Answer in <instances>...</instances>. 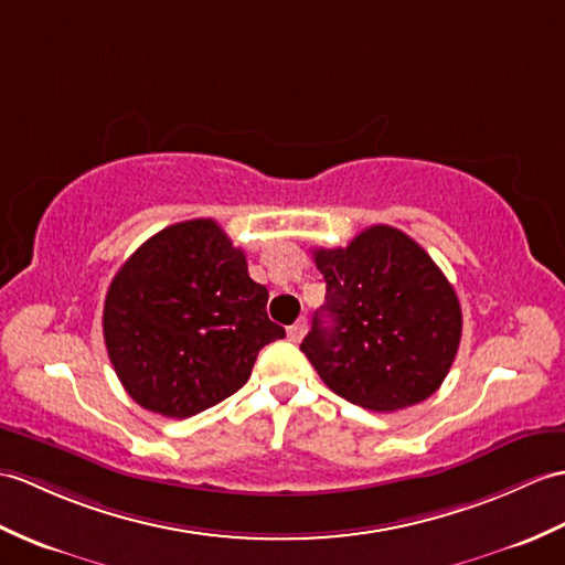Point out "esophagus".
<instances>
[{
  "label": "esophagus",
  "instance_id": "1",
  "mask_svg": "<svg viewBox=\"0 0 565 565\" xmlns=\"http://www.w3.org/2000/svg\"><path fill=\"white\" fill-rule=\"evenodd\" d=\"M306 330H308V322H306V318H300L291 327H288V339H291V342H300V339L306 337Z\"/></svg>",
  "mask_w": 565,
  "mask_h": 565
}]
</instances>
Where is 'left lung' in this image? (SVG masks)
I'll return each mask as SVG.
<instances>
[{
	"label": "left lung",
	"mask_w": 565,
	"mask_h": 565,
	"mask_svg": "<svg viewBox=\"0 0 565 565\" xmlns=\"http://www.w3.org/2000/svg\"><path fill=\"white\" fill-rule=\"evenodd\" d=\"M327 294L300 344L322 383L351 404L397 412L428 399L455 361L462 308L422 245L392 226L312 250Z\"/></svg>",
	"instance_id": "1"
}]
</instances>
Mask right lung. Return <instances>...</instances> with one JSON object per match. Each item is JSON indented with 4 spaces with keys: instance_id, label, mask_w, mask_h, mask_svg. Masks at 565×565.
<instances>
[{
    "instance_id": "add662e5",
    "label": "right lung",
    "mask_w": 565,
    "mask_h": 565,
    "mask_svg": "<svg viewBox=\"0 0 565 565\" xmlns=\"http://www.w3.org/2000/svg\"><path fill=\"white\" fill-rule=\"evenodd\" d=\"M267 298L214 218L151 235L115 274L103 308L105 349L127 395L168 418L231 397L259 349L286 337Z\"/></svg>"
}]
</instances>
